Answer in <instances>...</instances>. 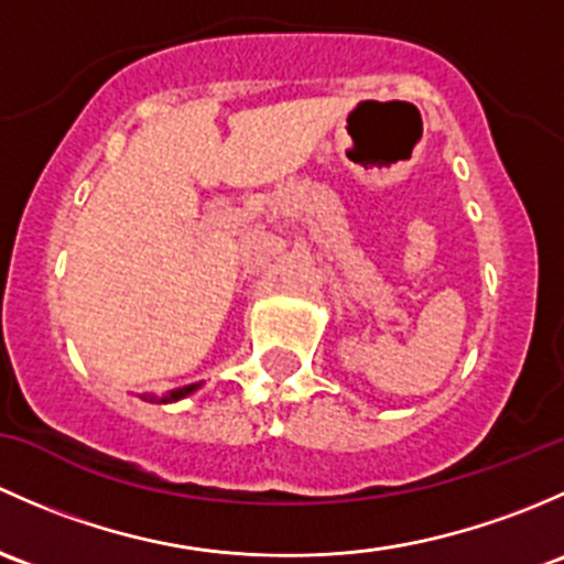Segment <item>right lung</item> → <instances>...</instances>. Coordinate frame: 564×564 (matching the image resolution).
<instances>
[{
    "instance_id": "add662e5",
    "label": "right lung",
    "mask_w": 564,
    "mask_h": 564,
    "mask_svg": "<svg viewBox=\"0 0 564 564\" xmlns=\"http://www.w3.org/2000/svg\"><path fill=\"white\" fill-rule=\"evenodd\" d=\"M197 388H200V382H195V386L178 388V391L165 393V397H154V393H143V399H147V402H156V404H171V402H178V399H187L189 393L197 391Z\"/></svg>"
}]
</instances>
